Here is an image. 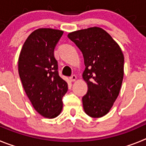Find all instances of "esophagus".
<instances>
[{"instance_id": "34e87169", "label": "esophagus", "mask_w": 146, "mask_h": 146, "mask_svg": "<svg viewBox=\"0 0 146 146\" xmlns=\"http://www.w3.org/2000/svg\"><path fill=\"white\" fill-rule=\"evenodd\" d=\"M69 79H70V80L71 81H72V82H74V81H75L76 80H77V76L76 75H72V77H70V78H69Z\"/></svg>"}]
</instances>
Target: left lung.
I'll list each match as a JSON object with an SVG mask.
<instances>
[{"mask_svg": "<svg viewBox=\"0 0 146 146\" xmlns=\"http://www.w3.org/2000/svg\"><path fill=\"white\" fill-rule=\"evenodd\" d=\"M68 37L84 58L82 78L88 90L82 97L83 109L89 116L101 118L109 113L121 90L124 74L122 50L111 36L99 27L76 31Z\"/></svg>", "mask_w": 146, "mask_h": 146, "instance_id": "left-lung-1", "label": "left lung"}]
</instances>
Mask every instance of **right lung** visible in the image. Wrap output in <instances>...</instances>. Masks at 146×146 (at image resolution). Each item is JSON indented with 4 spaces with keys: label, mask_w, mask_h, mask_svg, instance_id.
<instances>
[{
    "label": "right lung",
    "mask_w": 146,
    "mask_h": 146,
    "mask_svg": "<svg viewBox=\"0 0 146 146\" xmlns=\"http://www.w3.org/2000/svg\"><path fill=\"white\" fill-rule=\"evenodd\" d=\"M64 33L38 28L29 35L20 51L18 72L23 88L34 109L44 118H54L63 108L68 84L59 76L54 49Z\"/></svg>",
    "instance_id": "1"
}]
</instances>
